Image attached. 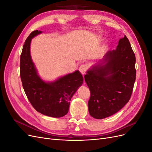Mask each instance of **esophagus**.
Masks as SVG:
<instances>
[{"instance_id": "1", "label": "esophagus", "mask_w": 152, "mask_h": 152, "mask_svg": "<svg viewBox=\"0 0 152 152\" xmlns=\"http://www.w3.org/2000/svg\"><path fill=\"white\" fill-rule=\"evenodd\" d=\"M87 66L86 65H81L79 67V71L82 74H84L87 71Z\"/></svg>"}]
</instances>
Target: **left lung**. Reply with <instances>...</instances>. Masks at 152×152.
Listing matches in <instances>:
<instances>
[{"label":"left lung","mask_w":152,"mask_h":152,"mask_svg":"<svg viewBox=\"0 0 152 152\" xmlns=\"http://www.w3.org/2000/svg\"><path fill=\"white\" fill-rule=\"evenodd\" d=\"M107 63L94 66L84 75L91 96L89 112L97 119L111 116L129 101L136 80V57L126 35L104 56Z\"/></svg>","instance_id":"obj_1"}]
</instances>
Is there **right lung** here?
I'll list each match as a JSON object with an SVG mask.
<instances>
[{
	"instance_id": "obj_1",
	"label": "right lung",
	"mask_w": 152,
	"mask_h": 152,
	"mask_svg": "<svg viewBox=\"0 0 152 152\" xmlns=\"http://www.w3.org/2000/svg\"><path fill=\"white\" fill-rule=\"evenodd\" d=\"M41 33L32 31L26 39L20 56V77L23 87L31 104L37 111L52 117H61L68 113L70 101L83 82L79 71L46 83L38 76L31 61L30 45L31 39Z\"/></svg>"
}]
</instances>
